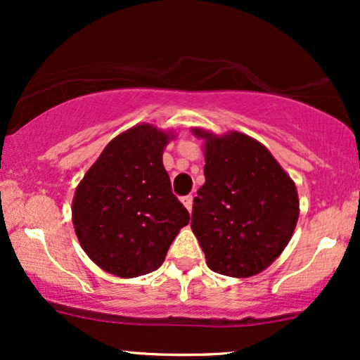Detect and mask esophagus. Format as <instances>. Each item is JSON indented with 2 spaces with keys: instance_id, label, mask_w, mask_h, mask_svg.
I'll return each instance as SVG.
<instances>
[{
  "instance_id": "obj_1",
  "label": "esophagus",
  "mask_w": 360,
  "mask_h": 360,
  "mask_svg": "<svg viewBox=\"0 0 360 360\" xmlns=\"http://www.w3.org/2000/svg\"><path fill=\"white\" fill-rule=\"evenodd\" d=\"M181 201H183V205L186 206V210H188V212L191 213V210H193V194H188V196H184Z\"/></svg>"
}]
</instances>
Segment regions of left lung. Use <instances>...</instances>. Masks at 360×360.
<instances>
[{
    "label": "left lung",
    "instance_id": "1",
    "mask_svg": "<svg viewBox=\"0 0 360 360\" xmlns=\"http://www.w3.org/2000/svg\"><path fill=\"white\" fill-rule=\"evenodd\" d=\"M193 134L205 140V184L194 198L191 229L218 274L250 278L291 240L300 217L296 186L262 143L240 131Z\"/></svg>",
    "mask_w": 360,
    "mask_h": 360
}]
</instances>
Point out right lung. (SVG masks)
I'll list each match as a JSON object with an SVG mask.
<instances>
[{"label":"right lung","mask_w":360,"mask_h":360,"mask_svg":"<svg viewBox=\"0 0 360 360\" xmlns=\"http://www.w3.org/2000/svg\"><path fill=\"white\" fill-rule=\"evenodd\" d=\"M171 134L140 123L115 137L89 167L72 200L81 247L103 271L137 278L159 269L188 210L164 169Z\"/></svg>","instance_id":"add662e5"}]
</instances>
